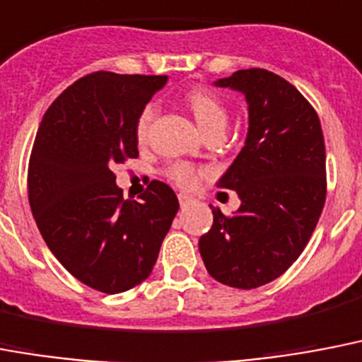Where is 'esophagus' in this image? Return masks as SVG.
Segmentation results:
<instances>
[{
  "instance_id": "obj_1",
  "label": "esophagus",
  "mask_w": 362,
  "mask_h": 362,
  "mask_svg": "<svg viewBox=\"0 0 362 362\" xmlns=\"http://www.w3.org/2000/svg\"><path fill=\"white\" fill-rule=\"evenodd\" d=\"M194 202V198L189 194H179V204H181V207H187V205H190Z\"/></svg>"
}]
</instances>
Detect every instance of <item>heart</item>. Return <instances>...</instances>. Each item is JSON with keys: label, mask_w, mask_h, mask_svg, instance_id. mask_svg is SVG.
<instances>
[{"label": "heart", "mask_w": 362, "mask_h": 362, "mask_svg": "<svg viewBox=\"0 0 362 362\" xmlns=\"http://www.w3.org/2000/svg\"><path fill=\"white\" fill-rule=\"evenodd\" d=\"M183 100L189 106V110L194 115L196 123L202 127V131L205 134L215 131H224L228 121V112L218 95H215L207 88H192L185 93ZM153 117H155V106L153 104L144 106L140 114H138V119H136V138L140 141L146 140L147 134H149ZM164 175L179 189H194L196 185L199 183V179L204 177V170H199V168H196L194 164L190 163H173L164 170Z\"/></svg>", "instance_id": "b5f03b06"}]
</instances>
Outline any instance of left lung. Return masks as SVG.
Masks as SVG:
<instances>
[{
	"label": "left lung",
	"mask_w": 362,
	"mask_h": 362,
	"mask_svg": "<svg viewBox=\"0 0 362 362\" xmlns=\"http://www.w3.org/2000/svg\"><path fill=\"white\" fill-rule=\"evenodd\" d=\"M248 103L245 147L218 181L241 207L199 237L207 273L222 284L252 290L279 279L310 241L327 196L325 141L312 104L279 74L245 69L216 82Z\"/></svg>",
	"instance_id": "8db88e82"
}]
</instances>
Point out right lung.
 <instances>
[{"label":"right lung","instance_id":"add662e5","mask_svg":"<svg viewBox=\"0 0 362 362\" xmlns=\"http://www.w3.org/2000/svg\"><path fill=\"white\" fill-rule=\"evenodd\" d=\"M166 76L91 72L46 110L28 166V196L40 235L69 273L103 293H121L151 274L179 209L151 181L125 199L115 164L138 157L136 119Z\"/></svg>","mask_w":362,"mask_h":362}]
</instances>
